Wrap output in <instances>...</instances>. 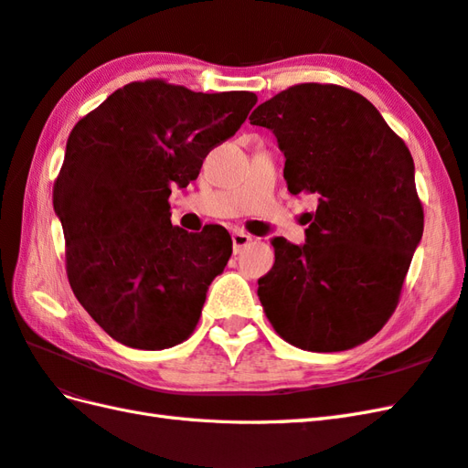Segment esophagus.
I'll use <instances>...</instances> for the list:
<instances>
[{
  "label": "esophagus",
  "mask_w": 468,
  "mask_h": 468,
  "mask_svg": "<svg viewBox=\"0 0 468 468\" xmlns=\"http://www.w3.org/2000/svg\"><path fill=\"white\" fill-rule=\"evenodd\" d=\"M250 242H252V236H248L244 232H234L232 234V250H234V254H240Z\"/></svg>",
  "instance_id": "obj_1"
}]
</instances>
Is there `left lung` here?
<instances>
[{
    "mask_svg": "<svg viewBox=\"0 0 468 468\" xmlns=\"http://www.w3.org/2000/svg\"><path fill=\"white\" fill-rule=\"evenodd\" d=\"M250 122L286 156L292 195H315L305 244L273 238L258 295L273 329L307 351H346L395 312L423 236L415 165L381 112L356 90L302 83L261 102Z\"/></svg>",
    "mask_w": 468,
    "mask_h": 468,
    "instance_id": "obj_1",
    "label": "left lung"
}]
</instances>
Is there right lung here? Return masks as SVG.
<instances>
[{"label":"right lung","mask_w":468,"mask_h":468,"mask_svg":"<svg viewBox=\"0 0 468 468\" xmlns=\"http://www.w3.org/2000/svg\"><path fill=\"white\" fill-rule=\"evenodd\" d=\"M256 101L250 90L208 95L151 79L117 89L73 127L53 186L67 276L119 344L166 349L195 332L232 238L222 226H173L168 197L197 180Z\"/></svg>","instance_id":"right-lung-1"}]
</instances>
